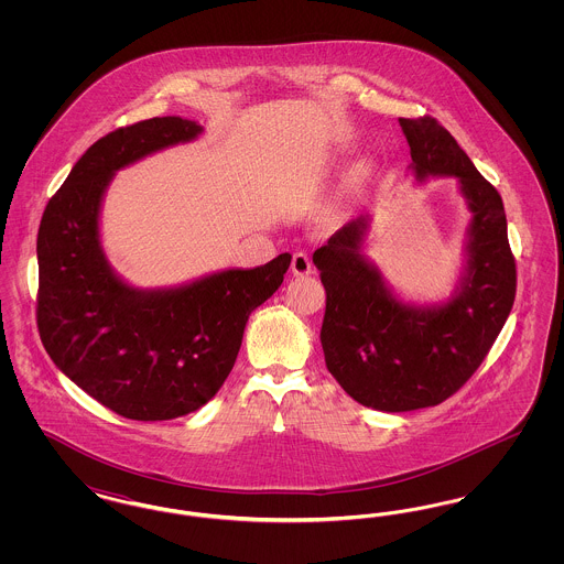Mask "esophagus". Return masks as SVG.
Here are the masks:
<instances>
[{
  "label": "esophagus",
  "mask_w": 564,
  "mask_h": 564,
  "mask_svg": "<svg viewBox=\"0 0 564 564\" xmlns=\"http://www.w3.org/2000/svg\"><path fill=\"white\" fill-rule=\"evenodd\" d=\"M292 272H294L295 276H308L313 272V262H311L308 253H304V251L294 253V258H292Z\"/></svg>",
  "instance_id": "1"
}]
</instances>
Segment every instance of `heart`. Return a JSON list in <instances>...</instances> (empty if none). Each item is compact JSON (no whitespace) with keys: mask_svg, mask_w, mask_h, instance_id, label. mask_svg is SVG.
I'll use <instances>...</instances> for the list:
<instances>
[{"mask_svg":"<svg viewBox=\"0 0 564 564\" xmlns=\"http://www.w3.org/2000/svg\"><path fill=\"white\" fill-rule=\"evenodd\" d=\"M368 175H370V164H368V162H359V164L352 169L350 184H352V186H357V184H361Z\"/></svg>","mask_w":564,"mask_h":564,"instance_id":"heart-1","label":"heart"}]
</instances>
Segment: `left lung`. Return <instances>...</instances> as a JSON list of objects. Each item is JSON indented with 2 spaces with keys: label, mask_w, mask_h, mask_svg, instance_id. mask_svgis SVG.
Masks as SVG:
<instances>
[{
  "label": "left lung",
  "mask_w": 564,
  "mask_h": 564,
  "mask_svg": "<svg viewBox=\"0 0 564 564\" xmlns=\"http://www.w3.org/2000/svg\"><path fill=\"white\" fill-rule=\"evenodd\" d=\"M419 182L456 177L471 214L465 264L446 302H403L364 256L372 215H359L313 253L325 288L322 347L355 402L410 412L448 400L474 375L510 317L516 262L492 188L435 118H400Z\"/></svg>",
  "instance_id": "1"
}]
</instances>
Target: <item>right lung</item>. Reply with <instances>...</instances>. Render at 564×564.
Segmentation results:
<instances>
[{
  "mask_svg": "<svg viewBox=\"0 0 564 564\" xmlns=\"http://www.w3.org/2000/svg\"><path fill=\"white\" fill-rule=\"evenodd\" d=\"M203 127L143 120L93 143L46 205L37 232V329L54 366L133 421H169L209 402L230 375L249 315L274 294L292 256L228 269L177 288L129 285L101 247V205L116 171Z\"/></svg>",
  "mask_w": 564,
  "mask_h": 564,
  "instance_id": "obj_1",
  "label": "right lung"
}]
</instances>
